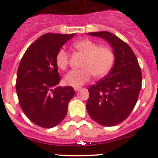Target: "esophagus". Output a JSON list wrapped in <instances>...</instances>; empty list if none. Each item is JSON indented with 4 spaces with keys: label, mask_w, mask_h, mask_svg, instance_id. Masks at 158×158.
<instances>
[{
    "label": "esophagus",
    "mask_w": 158,
    "mask_h": 158,
    "mask_svg": "<svg viewBox=\"0 0 158 158\" xmlns=\"http://www.w3.org/2000/svg\"><path fill=\"white\" fill-rule=\"evenodd\" d=\"M81 89V87H74V90L75 91H79V90Z\"/></svg>",
    "instance_id": "esophagus-1"
}]
</instances>
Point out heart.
I'll use <instances>...</instances> for the list:
<instances>
[{
  "mask_svg": "<svg viewBox=\"0 0 158 158\" xmlns=\"http://www.w3.org/2000/svg\"><path fill=\"white\" fill-rule=\"evenodd\" d=\"M73 46L85 56L80 69L69 72L64 77V82L71 86L79 87L88 82L92 76H105L113 66L115 56L113 49L99 45L89 39H83L73 44ZM56 65L62 70L66 69L69 55L66 50L60 49L56 56Z\"/></svg>",
  "mask_w": 158,
  "mask_h": 158,
  "instance_id": "b5f03b06",
  "label": "heart"
}]
</instances>
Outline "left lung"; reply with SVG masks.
<instances>
[{
	"instance_id": "left-lung-1",
	"label": "left lung",
	"mask_w": 158,
	"mask_h": 158,
	"mask_svg": "<svg viewBox=\"0 0 158 158\" xmlns=\"http://www.w3.org/2000/svg\"><path fill=\"white\" fill-rule=\"evenodd\" d=\"M88 35L108 42L115 61L109 74L88 89L87 112L99 124L115 126L126 120L137 103L142 83L140 67L131 47L115 35L108 31Z\"/></svg>"
}]
</instances>
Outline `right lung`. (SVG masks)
I'll return each mask as SVG.
<instances>
[{
	"label": "right lung",
	"mask_w": 158,
	"mask_h": 158,
	"mask_svg": "<svg viewBox=\"0 0 158 158\" xmlns=\"http://www.w3.org/2000/svg\"><path fill=\"white\" fill-rule=\"evenodd\" d=\"M75 34L47 33L24 52L17 74L16 92L21 110L29 120L43 128H52L65 119L75 95L72 86H59L61 80L56 56Z\"/></svg>",
	"instance_id": "add662e5"
}]
</instances>
